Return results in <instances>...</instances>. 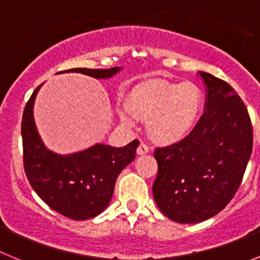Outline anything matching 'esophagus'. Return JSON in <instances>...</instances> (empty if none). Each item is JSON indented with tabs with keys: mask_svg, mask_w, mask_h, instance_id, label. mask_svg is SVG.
Segmentation results:
<instances>
[{
	"mask_svg": "<svg viewBox=\"0 0 260 260\" xmlns=\"http://www.w3.org/2000/svg\"><path fill=\"white\" fill-rule=\"evenodd\" d=\"M137 152H138V155H146V153L150 152V147L144 143H141L139 144V147H138Z\"/></svg>",
	"mask_w": 260,
	"mask_h": 260,
	"instance_id": "obj_1",
	"label": "esophagus"
}]
</instances>
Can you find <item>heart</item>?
Wrapping results in <instances>:
<instances>
[{
    "label": "heart",
    "instance_id": "b5f03b06",
    "mask_svg": "<svg viewBox=\"0 0 260 260\" xmlns=\"http://www.w3.org/2000/svg\"><path fill=\"white\" fill-rule=\"evenodd\" d=\"M125 104L133 116L147 121L155 141L171 143L182 139L192 128L201 112L202 93L191 82H148L135 87ZM119 118L125 125L134 122L125 110L119 112Z\"/></svg>",
    "mask_w": 260,
    "mask_h": 260
}]
</instances>
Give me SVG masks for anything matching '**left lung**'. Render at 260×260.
<instances>
[{
	"label": "left lung",
	"mask_w": 260,
	"mask_h": 260,
	"mask_svg": "<svg viewBox=\"0 0 260 260\" xmlns=\"http://www.w3.org/2000/svg\"><path fill=\"white\" fill-rule=\"evenodd\" d=\"M206 86L204 113L186 138L155 150L152 186L157 207L181 224L211 219L228 206L242 182L252 151V126L238 93L199 71Z\"/></svg>",
	"instance_id": "1"
}]
</instances>
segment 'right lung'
<instances>
[{
    "instance_id": "right-lung-1",
    "label": "right lung",
    "mask_w": 260,
    "mask_h": 260,
    "mask_svg": "<svg viewBox=\"0 0 260 260\" xmlns=\"http://www.w3.org/2000/svg\"><path fill=\"white\" fill-rule=\"evenodd\" d=\"M121 68L71 69L59 73H80L108 79ZM41 86L34 91L22 118L23 165L32 189L52 210L73 220L92 219L108 207L118 174L135 158L139 142L125 147L98 143L71 155H58L41 141L34 118V104Z\"/></svg>"
}]
</instances>
